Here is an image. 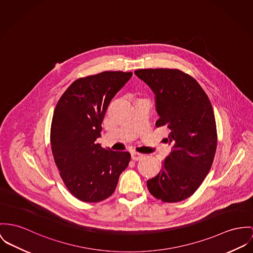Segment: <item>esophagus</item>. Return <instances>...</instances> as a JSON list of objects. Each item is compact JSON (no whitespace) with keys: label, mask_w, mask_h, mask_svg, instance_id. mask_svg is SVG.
I'll use <instances>...</instances> for the list:
<instances>
[{"label":"esophagus","mask_w":253,"mask_h":253,"mask_svg":"<svg viewBox=\"0 0 253 253\" xmlns=\"http://www.w3.org/2000/svg\"><path fill=\"white\" fill-rule=\"evenodd\" d=\"M131 157H132V159L134 161H138V160H140L143 157V155L140 154V153H137L136 151H133V152H131Z\"/></svg>","instance_id":"34e87169"}]
</instances>
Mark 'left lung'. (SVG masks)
<instances>
[{"instance_id":"left-lung-1","label":"left lung","mask_w":253,"mask_h":253,"mask_svg":"<svg viewBox=\"0 0 253 253\" xmlns=\"http://www.w3.org/2000/svg\"><path fill=\"white\" fill-rule=\"evenodd\" d=\"M135 74L154 92L156 126L170 130L172 144L147 188L164 202L182 201L198 189L214 161L217 136L211 102L195 79L178 69H139Z\"/></svg>"}]
</instances>
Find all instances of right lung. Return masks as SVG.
Segmentation results:
<instances>
[{
	"instance_id": "add662e5",
	"label": "right lung",
	"mask_w": 253,
	"mask_h": 253,
	"mask_svg": "<svg viewBox=\"0 0 253 253\" xmlns=\"http://www.w3.org/2000/svg\"><path fill=\"white\" fill-rule=\"evenodd\" d=\"M132 72L105 71L70 84L56 106L51 146L59 174L69 192L84 202L113 195L118 178L131 160L129 152L103 148L101 136L106 111Z\"/></svg>"
}]
</instances>
